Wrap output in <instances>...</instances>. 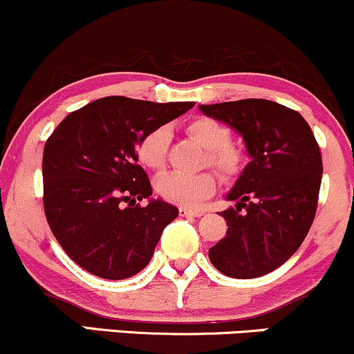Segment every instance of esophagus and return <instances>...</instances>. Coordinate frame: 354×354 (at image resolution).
Returning a JSON list of instances; mask_svg holds the SVG:
<instances>
[{
	"label": "esophagus",
	"mask_w": 354,
	"mask_h": 354,
	"mask_svg": "<svg viewBox=\"0 0 354 354\" xmlns=\"http://www.w3.org/2000/svg\"><path fill=\"white\" fill-rule=\"evenodd\" d=\"M178 216H180V217H201L202 212H201V210H192V209H187V207H180V209H178Z\"/></svg>",
	"instance_id": "esophagus-1"
}]
</instances>
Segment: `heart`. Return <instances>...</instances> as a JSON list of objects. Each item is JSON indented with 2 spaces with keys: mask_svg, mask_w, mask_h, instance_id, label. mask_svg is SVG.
Wrapping results in <instances>:
<instances>
[{
  "mask_svg": "<svg viewBox=\"0 0 354 354\" xmlns=\"http://www.w3.org/2000/svg\"><path fill=\"white\" fill-rule=\"evenodd\" d=\"M194 140L207 149V162L222 176H232L241 164V156L230 145V129L210 117H196L185 124ZM169 149V132L164 127L147 132L137 144V160L149 170H160L165 165ZM216 189L212 174H180L169 172L156 180V190L164 201L172 204L194 207L202 198L209 197Z\"/></svg>",
  "mask_w": 354,
  "mask_h": 354,
  "instance_id": "heart-1",
  "label": "heart"
}]
</instances>
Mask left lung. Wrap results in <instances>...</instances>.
<instances>
[{"label":"left lung","mask_w":354,"mask_h":354,"mask_svg":"<svg viewBox=\"0 0 354 354\" xmlns=\"http://www.w3.org/2000/svg\"><path fill=\"white\" fill-rule=\"evenodd\" d=\"M198 109L239 132L251 156L227 194L236 207L222 212L227 232L209 259L229 277L264 276L297 251L315 221L319 145L301 113L281 103L248 98Z\"/></svg>","instance_id":"8db88e82"}]
</instances>
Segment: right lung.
<instances>
[{"label": "right lung", "mask_w": 354, "mask_h": 354, "mask_svg": "<svg viewBox=\"0 0 354 354\" xmlns=\"http://www.w3.org/2000/svg\"><path fill=\"white\" fill-rule=\"evenodd\" d=\"M196 105L105 97L66 115L43 150V205L71 259L103 279H127L149 264L178 209L152 196L137 144Z\"/></svg>", "instance_id": "add662e5"}]
</instances>
